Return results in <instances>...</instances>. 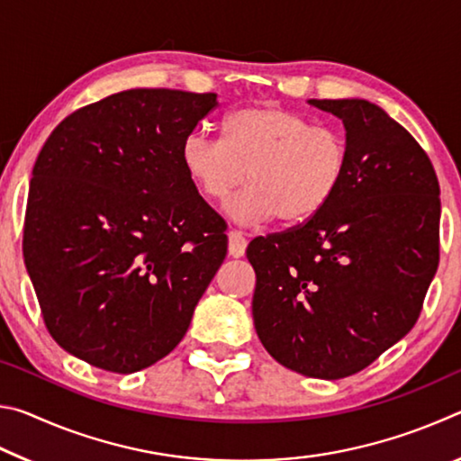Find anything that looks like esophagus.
Returning <instances> with one entry per match:
<instances>
[{"label":"esophagus","mask_w":461,"mask_h":461,"mask_svg":"<svg viewBox=\"0 0 461 461\" xmlns=\"http://www.w3.org/2000/svg\"><path fill=\"white\" fill-rule=\"evenodd\" d=\"M228 252H230V256L231 258H241V256L246 254V246H248V241H246V238H244V233L241 231H238V230H231L230 233H228Z\"/></svg>","instance_id":"34e87169"}]
</instances>
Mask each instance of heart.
Masks as SVG:
<instances>
[{
	"label": "heart",
	"mask_w": 461,
	"mask_h": 461,
	"mask_svg": "<svg viewBox=\"0 0 461 461\" xmlns=\"http://www.w3.org/2000/svg\"><path fill=\"white\" fill-rule=\"evenodd\" d=\"M185 175L203 197L228 201L241 225L278 217L299 223L333 199L348 170V142L338 130L275 104L248 105L225 115L221 140L193 131L181 146Z\"/></svg>",
	"instance_id": "heart-1"
}]
</instances>
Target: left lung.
I'll return each instance as SVG.
<instances>
[{
    "label": "left lung",
    "mask_w": 461,
    "mask_h": 461,
    "mask_svg": "<svg viewBox=\"0 0 461 461\" xmlns=\"http://www.w3.org/2000/svg\"><path fill=\"white\" fill-rule=\"evenodd\" d=\"M346 128L348 170L299 228L249 241L267 352L303 376L364 370L417 323L439 264V183L423 148L366 99H309Z\"/></svg>",
    "instance_id": "left-lung-1"
}]
</instances>
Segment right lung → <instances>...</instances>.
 I'll return each instance as SVG.
<instances>
[{"label":"right lung","instance_id":"1","mask_svg":"<svg viewBox=\"0 0 461 461\" xmlns=\"http://www.w3.org/2000/svg\"><path fill=\"white\" fill-rule=\"evenodd\" d=\"M215 93L130 89L77 109L30 181L24 262L54 341L131 374L173 352L228 254L181 165Z\"/></svg>","mask_w":461,"mask_h":461}]
</instances>
